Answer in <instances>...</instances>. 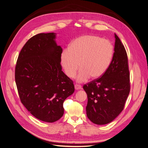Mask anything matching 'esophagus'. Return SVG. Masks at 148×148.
<instances>
[{"instance_id": "34e87169", "label": "esophagus", "mask_w": 148, "mask_h": 148, "mask_svg": "<svg viewBox=\"0 0 148 148\" xmlns=\"http://www.w3.org/2000/svg\"><path fill=\"white\" fill-rule=\"evenodd\" d=\"M75 90H80V89H81L82 88V87H81V85H79V84H75Z\"/></svg>"}]
</instances>
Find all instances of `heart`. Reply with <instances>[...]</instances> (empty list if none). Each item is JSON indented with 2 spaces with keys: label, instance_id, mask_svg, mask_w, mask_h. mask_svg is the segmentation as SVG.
Returning <instances> with one entry per match:
<instances>
[{
  "label": "heart",
  "instance_id": "obj_1",
  "mask_svg": "<svg viewBox=\"0 0 148 148\" xmlns=\"http://www.w3.org/2000/svg\"><path fill=\"white\" fill-rule=\"evenodd\" d=\"M114 52V47L108 40L94 35L82 36L62 52L61 63L69 78L74 77L80 66L76 80L84 82L90 77L97 79L104 74L112 61Z\"/></svg>",
  "mask_w": 148,
  "mask_h": 148
}]
</instances>
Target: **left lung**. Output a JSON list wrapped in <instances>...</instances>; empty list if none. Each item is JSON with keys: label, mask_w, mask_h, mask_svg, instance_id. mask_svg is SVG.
<instances>
[{"label": "left lung", "mask_w": 148, "mask_h": 148, "mask_svg": "<svg viewBox=\"0 0 148 148\" xmlns=\"http://www.w3.org/2000/svg\"><path fill=\"white\" fill-rule=\"evenodd\" d=\"M113 59L101 77L85 84L88 102L87 116L97 125L115 119L123 109L130 90V73L125 47L115 34Z\"/></svg>", "instance_id": "obj_1"}]
</instances>
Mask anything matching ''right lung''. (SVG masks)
I'll return each instance as SVG.
<instances>
[{"instance_id": "1", "label": "right lung", "mask_w": 148, "mask_h": 148, "mask_svg": "<svg viewBox=\"0 0 148 148\" xmlns=\"http://www.w3.org/2000/svg\"><path fill=\"white\" fill-rule=\"evenodd\" d=\"M56 34L40 33L23 46L16 61L15 82L21 103L32 116L46 122H56L64 114V100L74 85L62 71V48Z\"/></svg>"}]
</instances>
